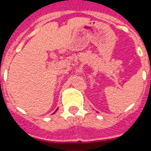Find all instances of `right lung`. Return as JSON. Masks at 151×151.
Instances as JSON below:
<instances>
[{"instance_id": "1", "label": "right lung", "mask_w": 151, "mask_h": 151, "mask_svg": "<svg viewBox=\"0 0 151 151\" xmlns=\"http://www.w3.org/2000/svg\"><path fill=\"white\" fill-rule=\"evenodd\" d=\"M57 110H56V111H57ZM56 111H55V112H56ZM55 112H54V113H55Z\"/></svg>"}]
</instances>
